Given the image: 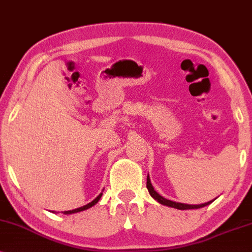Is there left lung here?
<instances>
[{"instance_id":"obj_1","label":"left lung","mask_w":252,"mask_h":252,"mask_svg":"<svg viewBox=\"0 0 252 252\" xmlns=\"http://www.w3.org/2000/svg\"><path fill=\"white\" fill-rule=\"evenodd\" d=\"M146 188L147 190H149V192L151 194V197H152L153 199H156L158 203L162 204V205H166V206H169V207H174V209H177V210H193V209H202L204 206H207L210 205L211 203L213 202V200H210V202L207 203H204V204H199V205H190V204H183V203H177V202H173V200H169V199H166L163 198L161 194H159L157 192L156 190H154V188L152 186V183H151V180H150V176L147 175V182H146Z\"/></svg>"}]
</instances>
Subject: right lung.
Masks as SVG:
<instances>
[{"mask_svg":"<svg viewBox=\"0 0 252 252\" xmlns=\"http://www.w3.org/2000/svg\"><path fill=\"white\" fill-rule=\"evenodd\" d=\"M103 191V190H102ZM101 196H102V192L99 194L98 197H96L95 199H93L91 203H89V204H86V205H84V206H82V207H78V209H75V210H71V211H64V212H63V214H72V213H77V212H82V211H85V210H87V209H90V207H92V206H94L96 203L99 202L100 200V198H101ZM53 213H55L54 212V211H52Z\"/></svg>","mask_w":252,"mask_h":252,"instance_id":"right-lung-1","label":"right lung"}]
</instances>
